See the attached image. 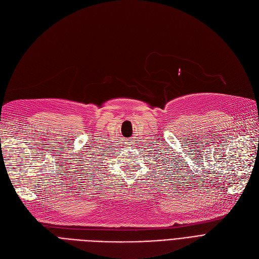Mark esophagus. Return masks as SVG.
<instances>
[{"label":"esophagus","instance_id":"34e87169","mask_svg":"<svg viewBox=\"0 0 259 259\" xmlns=\"http://www.w3.org/2000/svg\"><path fill=\"white\" fill-rule=\"evenodd\" d=\"M123 144H124V146H125V147H132V145H134V144H133V143L130 141V139H127V141H126V142H124Z\"/></svg>","mask_w":259,"mask_h":259}]
</instances>
